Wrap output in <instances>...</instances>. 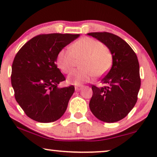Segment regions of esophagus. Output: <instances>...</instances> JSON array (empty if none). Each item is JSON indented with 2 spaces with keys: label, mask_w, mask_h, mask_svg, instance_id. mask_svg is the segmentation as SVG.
<instances>
[{
  "label": "esophagus",
  "mask_w": 157,
  "mask_h": 157,
  "mask_svg": "<svg viewBox=\"0 0 157 157\" xmlns=\"http://www.w3.org/2000/svg\"><path fill=\"white\" fill-rule=\"evenodd\" d=\"M82 88H83V86H78L75 87V89H76V91H79L82 89Z\"/></svg>",
  "instance_id": "1"
}]
</instances>
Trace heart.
Listing matches in <instances>:
<instances>
[{
    "mask_svg": "<svg viewBox=\"0 0 157 157\" xmlns=\"http://www.w3.org/2000/svg\"><path fill=\"white\" fill-rule=\"evenodd\" d=\"M83 59V69L75 70L68 77V81L75 85L88 82L96 76L104 74L112 64L113 56L110 49L101 42L90 37H83L73 44L71 48L60 51L57 64L64 74L74 69L77 60Z\"/></svg>",
    "mask_w": 157,
    "mask_h": 157,
    "instance_id": "heart-1",
    "label": "heart"
}]
</instances>
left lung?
I'll return each mask as SVG.
<instances>
[{
	"instance_id": "left-lung-1",
	"label": "left lung",
	"mask_w": 157,
	"mask_h": 157,
	"mask_svg": "<svg viewBox=\"0 0 157 157\" xmlns=\"http://www.w3.org/2000/svg\"><path fill=\"white\" fill-rule=\"evenodd\" d=\"M88 35L106 45L113 56L111 68L101 80L106 86L91 85L93 95L89 102L90 109L101 121H119L128 115L137 101L141 86L138 59L129 45L119 36L108 32Z\"/></svg>"
}]
</instances>
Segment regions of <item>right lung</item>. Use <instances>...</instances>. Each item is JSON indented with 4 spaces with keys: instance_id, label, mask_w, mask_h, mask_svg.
<instances>
[{
    "instance_id": "obj_1",
    "label": "right lung",
    "mask_w": 157,
    "mask_h": 157,
    "mask_svg": "<svg viewBox=\"0 0 157 157\" xmlns=\"http://www.w3.org/2000/svg\"><path fill=\"white\" fill-rule=\"evenodd\" d=\"M79 34H40L16 53L11 84L16 101L29 118L41 123L60 119L74 94L73 85L59 88L66 80L56 64L58 53Z\"/></svg>"
}]
</instances>
